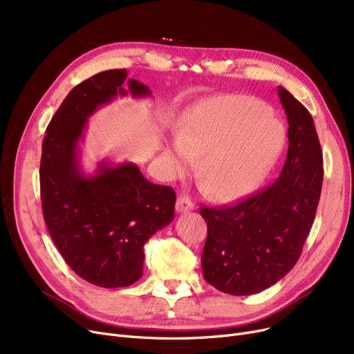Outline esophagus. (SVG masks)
Instances as JSON below:
<instances>
[{
  "label": "esophagus",
  "instance_id": "1",
  "mask_svg": "<svg viewBox=\"0 0 354 354\" xmlns=\"http://www.w3.org/2000/svg\"><path fill=\"white\" fill-rule=\"evenodd\" d=\"M194 209V203L188 196H179L176 199V212L182 214L187 211H192Z\"/></svg>",
  "mask_w": 354,
  "mask_h": 354
}]
</instances>
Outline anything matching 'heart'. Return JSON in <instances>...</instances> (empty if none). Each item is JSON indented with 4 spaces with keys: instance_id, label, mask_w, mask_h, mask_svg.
I'll list each match as a JSON object with an SVG mask.
<instances>
[{
    "instance_id": "b5f03b06",
    "label": "heart",
    "mask_w": 354,
    "mask_h": 354,
    "mask_svg": "<svg viewBox=\"0 0 354 354\" xmlns=\"http://www.w3.org/2000/svg\"><path fill=\"white\" fill-rule=\"evenodd\" d=\"M284 140L283 124L264 103L247 96H222L195 106L165 152L176 175L203 154L199 165L203 192L216 201H231L264 179Z\"/></svg>"
}]
</instances>
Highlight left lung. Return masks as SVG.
<instances>
[{
	"label": "left lung",
	"instance_id": "1",
	"mask_svg": "<svg viewBox=\"0 0 354 354\" xmlns=\"http://www.w3.org/2000/svg\"><path fill=\"white\" fill-rule=\"evenodd\" d=\"M288 120V152L277 180L228 208H202L208 236L202 274L232 295L261 292L299 261L323 187V153L308 110L278 86Z\"/></svg>",
	"mask_w": 354,
	"mask_h": 354
}]
</instances>
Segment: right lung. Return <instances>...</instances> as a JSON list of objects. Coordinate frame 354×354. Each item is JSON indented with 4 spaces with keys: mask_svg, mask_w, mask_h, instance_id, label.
<instances>
[{
    "mask_svg": "<svg viewBox=\"0 0 354 354\" xmlns=\"http://www.w3.org/2000/svg\"><path fill=\"white\" fill-rule=\"evenodd\" d=\"M127 95L142 99L152 91L127 79L124 68L84 80L63 100L43 140L40 189L47 230L68 267L103 288L136 283L147 239L175 216L174 189L149 182L138 165L103 159L93 175L82 169L79 143L88 118Z\"/></svg>",
    "mask_w": 354,
    "mask_h": 354,
    "instance_id": "add662e5",
    "label": "right lung"
}]
</instances>
